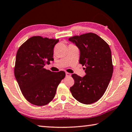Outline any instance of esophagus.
Instances as JSON below:
<instances>
[{"instance_id": "1", "label": "esophagus", "mask_w": 132, "mask_h": 132, "mask_svg": "<svg viewBox=\"0 0 132 132\" xmlns=\"http://www.w3.org/2000/svg\"><path fill=\"white\" fill-rule=\"evenodd\" d=\"M66 76L67 77H70L71 76V74L70 73H68V72H66Z\"/></svg>"}]
</instances>
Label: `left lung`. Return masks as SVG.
Segmentation results:
<instances>
[{"instance_id": "8db88e82", "label": "left lung", "mask_w": 132, "mask_h": 132, "mask_svg": "<svg viewBox=\"0 0 132 132\" xmlns=\"http://www.w3.org/2000/svg\"><path fill=\"white\" fill-rule=\"evenodd\" d=\"M69 40L80 52L79 63L85 66L83 78L72 75L75 83L70 88L73 98L83 104H91L105 93L113 72L111 52L108 44L97 34L88 33L75 36Z\"/></svg>"}]
</instances>
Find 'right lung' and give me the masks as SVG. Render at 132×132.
I'll return each mask as SVG.
<instances>
[{
    "label": "right lung",
    "mask_w": 132,
    "mask_h": 132,
    "mask_svg": "<svg viewBox=\"0 0 132 132\" xmlns=\"http://www.w3.org/2000/svg\"><path fill=\"white\" fill-rule=\"evenodd\" d=\"M59 39L33 36L22 44L17 51L15 77L26 100L42 106L53 100L65 73L54 72L44 68L53 61V49Z\"/></svg>",
    "instance_id": "add662e5"
}]
</instances>
